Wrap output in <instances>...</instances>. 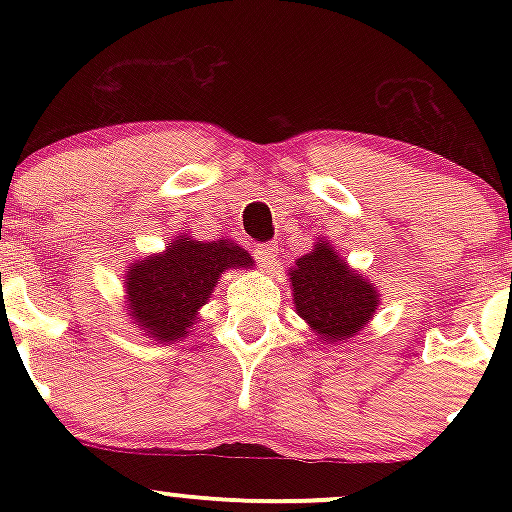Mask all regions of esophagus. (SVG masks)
I'll return each instance as SVG.
<instances>
[{
  "instance_id": "1",
  "label": "esophagus",
  "mask_w": 512,
  "mask_h": 512,
  "mask_svg": "<svg viewBox=\"0 0 512 512\" xmlns=\"http://www.w3.org/2000/svg\"><path fill=\"white\" fill-rule=\"evenodd\" d=\"M255 260L260 267H274L276 262V248L272 243H260L255 245Z\"/></svg>"
}]
</instances>
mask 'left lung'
<instances>
[{
  "instance_id": "obj_1",
  "label": "left lung",
  "mask_w": 512,
  "mask_h": 512,
  "mask_svg": "<svg viewBox=\"0 0 512 512\" xmlns=\"http://www.w3.org/2000/svg\"><path fill=\"white\" fill-rule=\"evenodd\" d=\"M293 308L322 344H342L366 330L380 305L378 286L356 272L330 240L320 238L308 255L286 269Z\"/></svg>"
}]
</instances>
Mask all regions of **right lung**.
Here are the masks:
<instances>
[{"label":"right lung","mask_w":512,"mask_h":512,"mask_svg":"<svg viewBox=\"0 0 512 512\" xmlns=\"http://www.w3.org/2000/svg\"><path fill=\"white\" fill-rule=\"evenodd\" d=\"M250 252L233 240H197L180 233L163 252L129 262L125 315L146 339L173 344L190 337L199 310L228 269H252Z\"/></svg>","instance_id":"obj_1"}]
</instances>
